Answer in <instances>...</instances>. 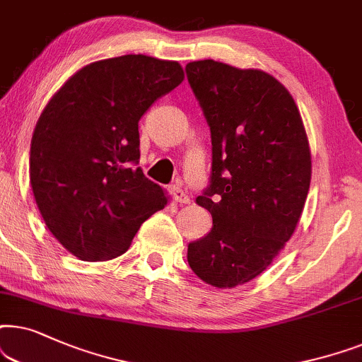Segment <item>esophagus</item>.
I'll return each mask as SVG.
<instances>
[{
    "mask_svg": "<svg viewBox=\"0 0 362 362\" xmlns=\"http://www.w3.org/2000/svg\"><path fill=\"white\" fill-rule=\"evenodd\" d=\"M170 195H172V199L177 202V204H189L190 202V199H189V195L185 194L184 190L180 189V187H170Z\"/></svg>",
    "mask_w": 362,
    "mask_h": 362,
    "instance_id": "obj_1",
    "label": "esophagus"
}]
</instances>
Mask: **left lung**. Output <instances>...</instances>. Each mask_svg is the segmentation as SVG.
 Returning a JSON list of instances; mask_svg holds the SVG:
<instances>
[{"mask_svg":"<svg viewBox=\"0 0 362 362\" xmlns=\"http://www.w3.org/2000/svg\"><path fill=\"white\" fill-rule=\"evenodd\" d=\"M185 72L210 127L211 170L197 204L214 220L189 243L187 262L209 285L233 288L263 273L291 238L310 190V146L273 76L214 59Z\"/></svg>","mask_w":362,"mask_h":362,"instance_id":"left-lung-1","label":"left lung"}]
</instances>
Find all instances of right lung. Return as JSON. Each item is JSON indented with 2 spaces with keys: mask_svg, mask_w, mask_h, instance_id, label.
Wrapping results in <instances>:
<instances>
[{
  "mask_svg": "<svg viewBox=\"0 0 362 362\" xmlns=\"http://www.w3.org/2000/svg\"><path fill=\"white\" fill-rule=\"evenodd\" d=\"M182 81L175 61L119 56L77 71L42 110L31 141L33 194L74 257L105 262L125 253L167 205L162 187L137 167L139 120Z\"/></svg>",
  "mask_w": 362,
  "mask_h": 362,
  "instance_id": "obj_1",
  "label": "right lung"
}]
</instances>
